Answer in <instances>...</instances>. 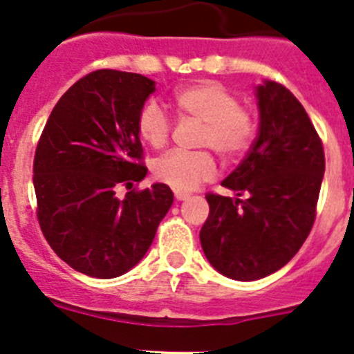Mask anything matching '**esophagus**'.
Returning a JSON list of instances; mask_svg holds the SVG:
<instances>
[{
  "instance_id": "1",
  "label": "esophagus",
  "mask_w": 354,
  "mask_h": 354,
  "mask_svg": "<svg viewBox=\"0 0 354 354\" xmlns=\"http://www.w3.org/2000/svg\"><path fill=\"white\" fill-rule=\"evenodd\" d=\"M174 195H175V200H186L187 196H189V193H186V192H175Z\"/></svg>"
}]
</instances>
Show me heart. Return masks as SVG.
I'll use <instances>...</instances> for the list:
<instances>
[{"instance_id":"b5f03b06","label":"heart","mask_w":354,"mask_h":354,"mask_svg":"<svg viewBox=\"0 0 354 354\" xmlns=\"http://www.w3.org/2000/svg\"><path fill=\"white\" fill-rule=\"evenodd\" d=\"M171 102L180 117L202 122L198 145L211 147L225 161L241 158L253 143L257 131L255 118L221 83L198 81L180 86L171 95ZM136 127L140 138L152 149H162L170 140V120L154 101L140 109ZM154 174L158 180L177 192H192L214 177L216 162L207 150H174L156 162Z\"/></svg>"}]
</instances>
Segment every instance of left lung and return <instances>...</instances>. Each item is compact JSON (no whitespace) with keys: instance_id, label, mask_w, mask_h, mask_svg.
I'll list each match as a JSON object with an SVG mask.
<instances>
[{"instance_id":"1","label":"left lung","mask_w":354,"mask_h":354,"mask_svg":"<svg viewBox=\"0 0 354 354\" xmlns=\"http://www.w3.org/2000/svg\"><path fill=\"white\" fill-rule=\"evenodd\" d=\"M257 101V140L221 183L237 198L207 193L209 218L200 230L212 268L239 282L268 277L298 253L324 175L323 142L301 102L274 81L259 84Z\"/></svg>"}]
</instances>
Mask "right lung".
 <instances>
[{"instance_id":"add662e5","label":"right lung","mask_w":354,"mask_h":354,"mask_svg":"<svg viewBox=\"0 0 354 354\" xmlns=\"http://www.w3.org/2000/svg\"><path fill=\"white\" fill-rule=\"evenodd\" d=\"M154 81L101 68L72 84L49 115L33 159L40 230L72 270L115 278L138 264L174 204L167 184L131 189L147 175L138 113Z\"/></svg>"}]
</instances>
